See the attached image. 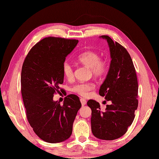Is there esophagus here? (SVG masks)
<instances>
[{
    "label": "esophagus",
    "instance_id": "1",
    "mask_svg": "<svg viewBox=\"0 0 159 159\" xmlns=\"http://www.w3.org/2000/svg\"><path fill=\"white\" fill-rule=\"evenodd\" d=\"M80 101L81 104H82L83 106V105H84L85 104H86V103H87V101L85 100L84 99H83V98H81V99H80Z\"/></svg>",
    "mask_w": 159,
    "mask_h": 159
}]
</instances>
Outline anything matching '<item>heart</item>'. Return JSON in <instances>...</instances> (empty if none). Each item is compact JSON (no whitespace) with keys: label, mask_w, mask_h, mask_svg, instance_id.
I'll use <instances>...</instances> for the list:
<instances>
[{"label":"heart","mask_w":159,"mask_h":159,"mask_svg":"<svg viewBox=\"0 0 159 159\" xmlns=\"http://www.w3.org/2000/svg\"><path fill=\"white\" fill-rule=\"evenodd\" d=\"M77 60L90 68L92 75L97 78L102 77L108 70L107 60L101 59L99 55L94 51L87 50L82 52L77 56ZM62 72L64 76L68 79H72L74 76V67L70 62L64 61L62 64ZM94 88L95 85L93 83H79L72 86L71 90L80 96L86 97Z\"/></svg>","instance_id":"b5f03b06"}]
</instances>
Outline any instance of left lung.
Returning <instances> with one entry per match:
<instances>
[{
  "label": "left lung",
  "mask_w": 159,
  "mask_h": 159,
  "mask_svg": "<svg viewBox=\"0 0 159 159\" xmlns=\"http://www.w3.org/2000/svg\"><path fill=\"white\" fill-rule=\"evenodd\" d=\"M107 39L110 50V67L99 95L105 97L111 104L102 111L96 101H87L91 109V129L96 138L112 140L122 136L132 124L138 105V80L132 60L127 50L108 35Z\"/></svg>",
  "instance_id": "obj_1"
}]
</instances>
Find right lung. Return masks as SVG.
I'll return each mask as SVG.
<instances>
[{
	"label": "right lung",
	"mask_w": 159,
	"mask_h": 159,
	"mask_svg": "<svg viewBox=\"0 0 159 159\" xmlns=\"http://www.w3.org/2000/svg\"><path fill=\"white\" fill-rule=\"evenodd\" d=\"M79 42L77 39L48 37L31 48L24 60L21 94L27 119L38 137L49 143L67 140L81 107L79 97L67 95L63 105L53 101L63 89L62 64Z\"/></svg>",
	"instance_id": "add662e5"
}]
</instances>
